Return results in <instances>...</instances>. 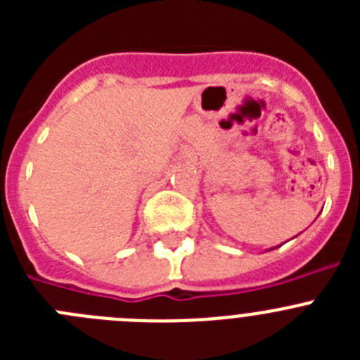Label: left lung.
I'll return each instance as SVG.
<instances>
[{
  "label": "left lung",
  "instance_id": "obj_1",
  "mask_svg": "<svg viewBox=\"0 0 360 360\" xmlns=\"http://www.w3.org/2000/svg\"><path fill=\"white\" fill-rule=\"evenodd\" d=\"M274 249H278V247H274Z\"/></svg>",
  "mask_w": 360,
  "mask_h": 360
}]
</instances>
